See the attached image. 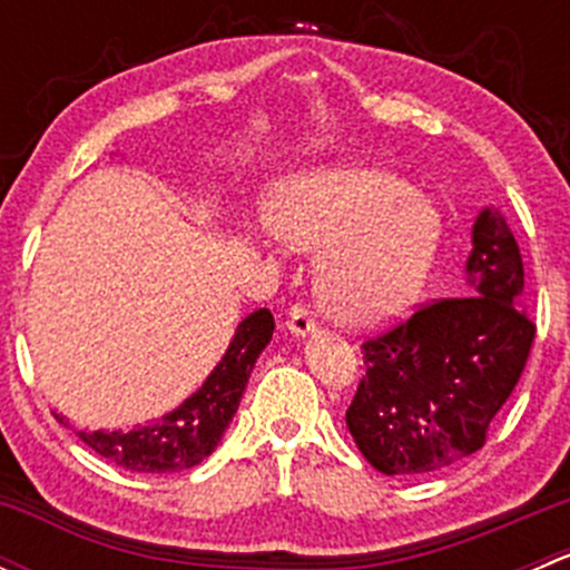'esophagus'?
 <instances>
[{"label":"esophagus","mask_w":570,"mask_h":570,"mask_svg":"<svg viewBox=\"0 0 570 570\" xmlns=\"http://www.w3.org/2000/svg\"><path fill=\"white\" fill-rule=\"evenodd\" d=\"M286 327H289L292 336L306 338L317 331V320H314V314L306 306H292L289 317H286Z\"/></svg>","instance_id":"34e87169"}]
</instances>
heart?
Instances as JSON below:
<instances>
[{"label": "heart", "mask_w": 570, "mask_h": 570, "mask_svg": "<svg viewBox=\"0 0 570 570\" xmlns=\"http://www.w3.org/2000/svg\"><path fill=\"white\" fill-rule=\"evenodd\" d=\"M275 237L318 253L314 292L331 320L386 325L422 301L444 217L430 195L392 170L317 168L281 178L267 204Z\"/></svg>", "instance_id": "obj_1"}]
</instances>
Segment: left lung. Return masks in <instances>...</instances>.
<instances>
[{
	"label": "left lung",
	"instance_id": "8db88e82",
	"mask_svg": "<svg viewBox=\"0 0 570 570\" xmlns=\"http://www.w3.org/2000/svg\"><path fill=\"white\" fill-rule=\"evenodd\" d=\"M534 325L524 314V262L499 209L471 226L465 295L419 308L364 344L366 375L347 430L381 474L444 471L474 455L524 372Z\"/></svg>",
	"mask_w": 570,
	"mask_h": 570
}]
</instances>
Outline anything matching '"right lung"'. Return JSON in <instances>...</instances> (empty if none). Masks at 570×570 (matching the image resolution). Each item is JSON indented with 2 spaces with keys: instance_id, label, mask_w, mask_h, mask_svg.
<instances>
[{
  "instance_id": "add662e5",
  "label": "right lung",
  "mask_w": 570,
  "mask_h": 570,
  "mask_svg": "<svg viewBox=\"0 0 570 570\" xmlns=\"http://www.w3.org/2000/svg\"><path fill=\"white\" fill-rule=\"evenodd\" d=\"M275 322L258 308L237 325L220 364L181 405L165 416L129 430H79V439L101 458L142 474H174L198 465L215 452L237 413L253 364L273 338ZM62 422V416H57Z\"/></svg>"
}]
</instances>
